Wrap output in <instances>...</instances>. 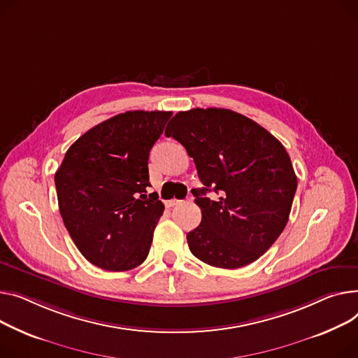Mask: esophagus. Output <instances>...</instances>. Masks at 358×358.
I'll return each instance as SVG.
<instances>
[{
  "instance_id": "obj_1",
  "label": "esophagus",
  "mask_w": 358,
  "mask_h": 358,
  "mask_svg": "<svg viewBox=\"0 0 358 358\" xmlns=\"http://www.w3.org/2000/svg\"><path fill=\"white\" fill-rule=\"evenodd\" d=\"M180 203H182V200L173 199V200H169V201H166L165 204H166V207H174V206H177V204H180Z\"/></svg>"
}]
</instances>
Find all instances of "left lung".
Wrapping results in <instances>:
<instances>
[{"instance_id": "1", "label": "left lung", "mask_w": 358, "mask_h": 358, "mask_svg": "<svg viewBox=\"0 0 358 358\" xmlns=\"http://www.w3.org/2000/svg\"><path fill=\"white\" fill-rule=\"evenodd\" d=\"M165 136L194 159L204 185L193 189L201 223L187 233L189 250L223 269L257 260L289 219L298 181L287 150L252 119L220 108L178 112ZM208 191L220 197L210 201Z\"/></svg>"}]
</instances>
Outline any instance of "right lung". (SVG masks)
Returning a JSON list of instances; mask_svg holds the SVG:
<instances>
[{
  "instance_id": "1",
  "label": "right lung",
  "mask_w": 358,
  "mask_h": 358,
  "mask_svg": "<svg viewBox=\"0 0 358 358\" xmlns=\"http://www.w3.org/2000/svg\"><path fill=\"white\" fill-rule=\"evenodd\" d=\"M173 112L129 110L93 127L56 171L63 223L92 265L122 272L148 256L164 204L147 196L148 157Z\"/></svg>"
}]
</instances>
